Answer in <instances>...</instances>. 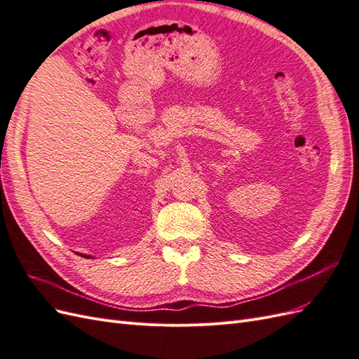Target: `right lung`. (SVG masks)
Returning a JSON list of instances; mask_svg holds the SVG:
<instances>
[{"label": "right lung", "instance_id": "right-lung-1", "mask_svg": "<svg viewBox=\"0 0 359 359\" xmlns=\"http://www.w3.org/2000/svg\"><path fill=\"white\" fill-rule=\"evenodd\" d=\"M81 256H83V257H86V259H91L90 255H81Z\"/></svg>", "mask_w": 359, "mask_h": 359}]
</instances>
